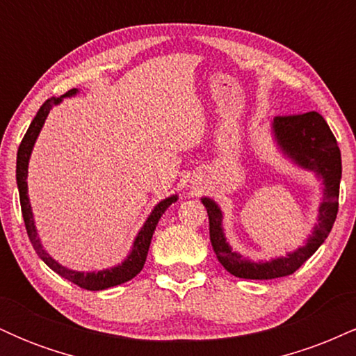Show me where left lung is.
I'll use <instances>...</instances> for the list:
<instances>
[{"mask_svg":"<svg viewBox=\"0 0 356 356\" xmlns=\"http://www.w3.org/2000/svg\"><path fill=\"white\" fill-rule=\"evenodd\" d=\"M271 136L277 152L293 165L313 172L323 184L321 202L312 234L303 246L271 259L252 261L234 251L226 238L222 226V209L211 197H201L209 216L211 244L222 268L232 276L243 280H275L293 275L316 249L325 243L332 231L338 212V194L341 181V154L337 138L318 112L303 115L275 117L271 120Z\"/></svg>","mask_w":356,"mask_h":356,"instance_id":"1","label":"left lung"}]
</instances>
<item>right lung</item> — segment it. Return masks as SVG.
<instances>
[{
	"mask_svg": "<svg viewBox=\"0 0 356 356\" xmlns=\"http://www.w3.org/2000/svg\"><path fill=\"white\" fill-rule=\"evenodd\" d=\"M79 93V88H72L70 92H67L65 95L58 97V99L47 100L40 107L38 113L33 118L30 127H28L26 134H24L22 144H19L18 155H16V184H18V192H19V202H22V212L24 219V226H26L28 238H30L31 244H33L36 254H38L44 261L48 268L53 269L56 275H60L65 280L72 281L73 284L80 286V288L88 289V291H102V289H108L112 286H118L125 281L136 277L138 273L144 268L147 252H149L150 241H152L154 231L157 227L159 219L162 218V214L169 209V206L179 199L177 194L169 195V197L162 199L161 202H157L154 206V209L150 211V214L147 216L145 222L142 224V227L138 229L136 239H134L132 248H130L129 254L125 256V259L122 263L115 264L112 268L100 269V271H76V269H70L63 264H60L55 257H51L47 252V249L43 248L42 239H40L38 229H36L35 224V216L33 209H31L30 197H28V164H30L31 152H33V147L36 144V138H38L40 132H42L44 120H47L48 113L53 107L60 105L63 99H70V97H75Z\"/></svg>",
	"mask_w": 356,
	"mask_h": 356,
	"instance_id": "1",
	"label": "right lung"
}]
</instances>
